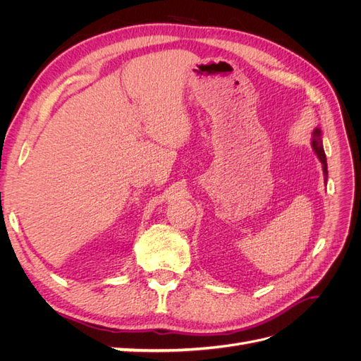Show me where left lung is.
<instances>
[{
  "label": "left lung",
  "instance_id": "8db88e82",
  "mask_svg": "<svg viewBox=\"0 0 361 361\" xmlns=\"http://www.w3.org/2000/svg\"><path fill=\"white\" fill-rule=\"evenodd\" d=\"M322 133L319 128H316L313 130V137H312V147L314 150V154L318 155L321 164H322V170H324V176H325V182L326 178H329V170H326V158H325V152H324V146H322Z\"/></svg>",
  "mask_w": 361,
  "mask_h": 361
}]
</instances>
